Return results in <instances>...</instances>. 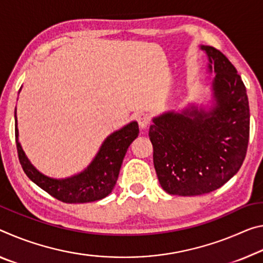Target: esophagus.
Segmentation results:
<instances>
[{"label": "esophagus", "mask_w": 263, "mask_h": 263, "mask_svg": "<svg viewBox=\"0 0 263 263\" xmlns=\"http://www.w3.org/2000/svg\"><path fill=\"white\" fill-rule=\"evenodd\" d=\"M137 120H138L139 126L141 128H145L148 126L149 123H151V117H149L147 114H145V112H143V114L138 115V117H137Z\"/></svg>", "instance_id": "esophagus-1"}]
</instances>
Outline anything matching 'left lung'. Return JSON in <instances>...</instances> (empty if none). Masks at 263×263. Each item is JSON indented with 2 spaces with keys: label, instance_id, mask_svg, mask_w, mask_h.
Returning a JSON list of instances; mask_svg holds the SVG:
<instances>
[{
  "label": "left lung",
  "instance_id": "8db88e82",
  "mask_svg": "<svg viewBox=\"0 0 263 263\" xmlns=\"http://www.w3.org/2000/svg\"><path fill=\"white\" fill-rule=\"evenodd\" d=\"M214 69L216 106L167 112L149 126L153 164L164 191L173 195H201L220 189L235 176L249 140V104L235 66L213 47L203 45Z\"/></svg>",
  "mask_w": 263,
  "mask_h": 263
}]
</instances>
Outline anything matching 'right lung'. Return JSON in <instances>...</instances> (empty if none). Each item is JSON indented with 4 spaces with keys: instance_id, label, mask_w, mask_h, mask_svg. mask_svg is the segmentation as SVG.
I'll list each match as a JSON object with an SVG mask.
<instances>
[{
    "instance_id": "right-lung-1",
    "label": "right lung",
    "mask_w": 263,
    "mask_h": 263,
    "mask_svg": "<svg viewBox=\"0 0 263 263\" xmlns=\"http://www.w3.org/2000/svg\"><path fill=\"white\" fill-rule=\"evenodd\" d=\"M15 123L16 147L24 173L42 190L65 203L92 202L107 197L118 179L125 153L139 133L138 124L136 122L114 132L104 141L98 154L84 172L71 178L57 180L43 176L29 162L18 143L16 112Z\"/></svg>"
}]
</instances>
